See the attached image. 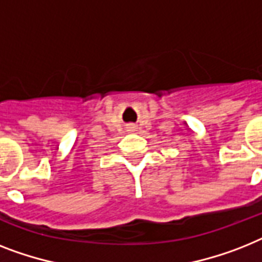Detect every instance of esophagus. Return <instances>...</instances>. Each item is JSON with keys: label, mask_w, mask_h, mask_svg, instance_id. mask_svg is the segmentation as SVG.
Returning <instances> with one entry per match:
<instances>
[{"label": "esophagus", "mask_w": 262, "mask_h": 262, "mask_svg": "<svg viewBox=\"0 0 262 262\" xmlns=\"http://www.w3.org/2000/svg\"><path fill=\"white\" fill-rule=\"evenodd\" d=\"M130 129L132 130H135V126H130Z\"/></svg>", "instance_id": "34e87169"}]
</instances>
